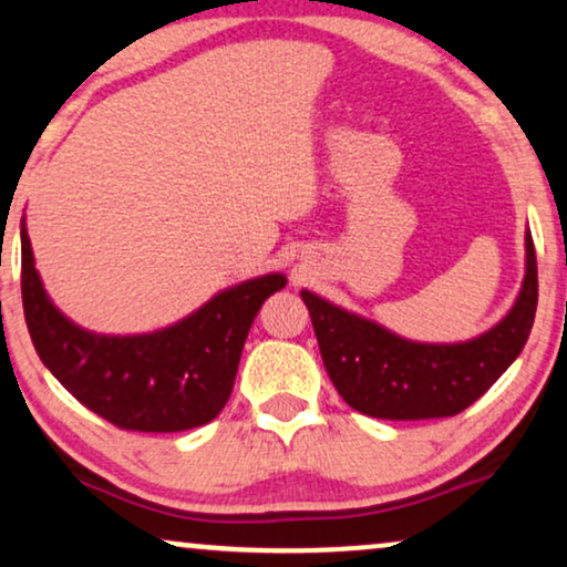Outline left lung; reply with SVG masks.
Returning a JSON list of instances; mask_svg holds the SVG:
<instances>
[{"mask_svg":"<svg viewBox=\"0 0 567 567\" xmlns=\"http://www.w3.org/2000/svg\"><path fill=\"white\" fill-rule=\"evenodd\" d=\"M300 298L327 374L350 408L390 421L444 419L476 403L526 346L539 300L534 240L526 230V275L511 311L463 342L405 340L317 292L300 290Z\"/></svg>","mask_w":567,"mask_h":567,"instance_id":"8db88e82","label":"left lung"}]
</instances>
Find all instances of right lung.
I'll return each mask as SVG.
<instances>
[{
	"mask_svg": "<svg viewBox=\"0 0 567 567\" xmlns=\"http://www.w3.org/2000/svg\"><path fill=\"white\" fill-rule=\"evenodd\" d=\"M23 311L33 348L70 395L131 432H185L217 419L230 400L248 329L288 277L271 271L219 290L175 324L141 334H99L52 303L35 269L25 217Z\"/></svg>",
	"mask_w": 567,
	"mask_h": 567,
	"instance_id": "obj_1",
	"label": "right lung"
}]
</instances>
